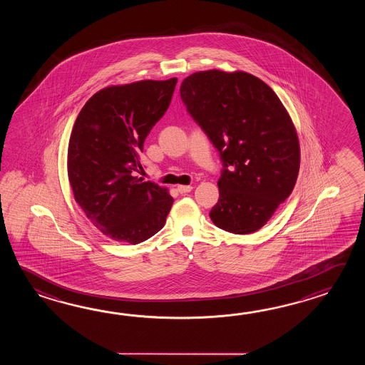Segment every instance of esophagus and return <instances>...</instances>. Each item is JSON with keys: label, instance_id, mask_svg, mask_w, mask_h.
<instances>
[{"label": "esophagus", "instance_id": "esophagus-1", "mask_svg": "<svg viewBox=\"0 0 365 365\" xmlns=\"http://www.w3.org/2000/svg\"><path fill=\"white\" fill-rule=\"evenodd\" d=\"M192 186L190 185H179L178 186V192L181 194L189 193V192H192Z\"/></svg>", "mask_w": 365, "mask_h": 365}]
</instances>
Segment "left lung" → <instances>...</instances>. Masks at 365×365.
<instances>
[{
    "instance_id": "obj_1",
    "label": "left lung",
    "mask_w": 365,
    "mask_h": 365,
    "mask_svg": "<svg viewBox=\"0 0 365 365\" xmlns=\"http://www.w3.org/2000/svg\"><path fill=\"white\" fill-rule=\"evenodd\" d=\"M180 96L223 163L212 223L227 232H256L292 193L300 146L277 93L245 71H198Z\"/></svg>"
}]
</instances>
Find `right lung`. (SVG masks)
Segmentation results:
<instances>
[{
	"instance_id": "add662e5",
	"label": "right lung",
	"mask_w": 365,
	"mask_h": 365,
	"mask_svg": "<svg viewBox=\"0 0 365 365\" xmlns=\"http://www.w3.org/2000/svg\"><path fill=\"white\" fill-rule=\"evenodd\" d=\"M178 78L110 86L81 109L68 148V175L78 205L101 232L140 244L163 228L168 190L134 176L153 126L170 107Z\"/></svg>"
}]
</instances>
